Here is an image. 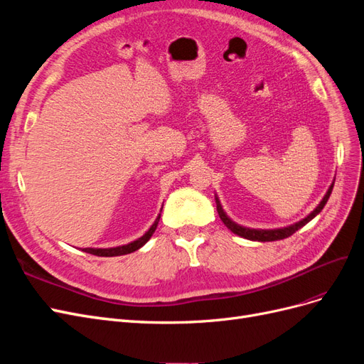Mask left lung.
<instances>
[{
    "instance_id": "8db88e82",
    "label": "left lung",
    "mask_w": 364,
    "mask_h": 364,
    "mask_svg": "<svg viewBox=\"0 0 364 364\" xmlns=\"http://www.w3.org/2000/svg\"><path fill=\"white\" fill-rule=\"evenodd\" d=\"M333 186H334V183H331V186H329L326 194H325V197L322 199V202L317 205V208L314 209L313 213H310L305 218H302L301 222H297V223H294V225H291V226H287V228H281V229H250V228L240 226V225H237L235 222H232V220H230V218L226 215V213L223 211L222 205H220L218 197L215 196L217 213H218L220 218H222V222L225 223V226H226L228 229L232 230L234 234L240 235V237L252 240V241H277V240H284V238H287V237L293 235V234L296 232V230H299V229H301L302 226H305L308 222H311V220H313L318 213L322 211L323 206L326 205V202H328V199H329V196H331Z\"/></svg>"
}]
</instances>
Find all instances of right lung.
<instances>
[{
    "instance_id": "add662e5",
    "label": "right lung",
    "mask_w": 364,
    "mask_h": 364,
    "mask_svg": "<svg viewBox=\"0 0 364 364\" xmlns=\"http://www.w3.org/2000/svg\"><path fill=\"white\" fill-rule=\"evenodd\" d=\"M161 218V214L158 215V218L155 220V223H153L150 226V229L147 230V232L142 235L141 238L132 241V243L129 245H124V246H117V247H107V249H94V247H86L83 249V252L86 253H92V255H97V257H119V255H127V253H132L138 250L139 247L144 246L147 241L150 240V237L153 235V232L156 230V226H158V222Z\"/></svg>"
}]
</instances>
